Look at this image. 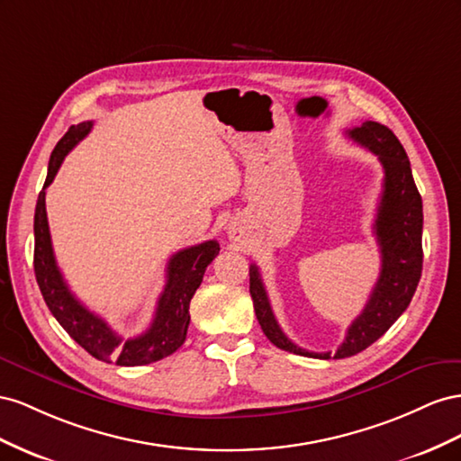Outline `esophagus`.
I'll return each mask as SVG.
<instances>
[{
    "label": "esophagus",
    "mask_w": 461,
    "mask_h": 461,
    "mask_svg": "<svg viewBox=\"0 0 461 461\" xmlns=\"http://www.w3.org/2000/svg\"><path fill=\"white\" fill-rule=\"evenodd\" d=\"M230 233H231V235H235V231H233V230H231V231H230Z\"/></svg>",
    "instance_id": "34e87169"
}]
</instances>
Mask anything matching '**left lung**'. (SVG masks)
<instances>
[{"label": "left lung", "instance_id": "obj_1", "mask_svg": "<svg viewBox=\"0 0 461 461\" xmlns=\"http://www.w3.org/2000/svg\"><path fill=\"white\" fill-rule=\"evenodd\" d=\"M351 140L378 156L384 167V189L375 220L380 247V276L363 312L348 328L346 339L332 353H314L295 346L276 321L258 268H249V292L257 321L276 348L312 359H344L369 348L400 319L415 294L423 270V201L411 176V166L398 137L376 122H365L346 133Z\"/></svg>", "mask_w": 461, "mask_h": 461}]
</instances>
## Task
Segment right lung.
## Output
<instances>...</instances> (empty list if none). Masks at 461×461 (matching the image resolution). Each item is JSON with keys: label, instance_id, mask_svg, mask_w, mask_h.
I'll return each mask as SVG.
<instances>
[{"label": "right lung", "instance_id": "right-lung-1", "mask_svg": "<svg viewBox=\"0 0 461 461\" xmlns=\"http://www.w3.org/2000/svg\"><path fill=\"white\" fill-rule=\"evenodd\" d=\"M92 122L69 127L50 156L46 183L38 194L34 212V274L48 309L78 346L92 357L122 366H139L160 361L183 346L189 328V303L201 285L206 267L220 253L218 241H204L176 253L167 262L166 285L158 299L150 326L137 338H122L106 321L90 312L65 284L51 249L46 216V189L54 181L61 162L75 144L88 135Z\"/></svg>", "mask_w": 461, "mask_h": 461}]
</instances>
